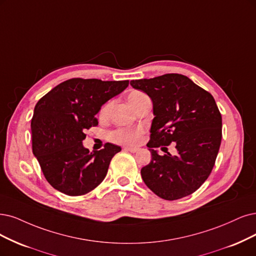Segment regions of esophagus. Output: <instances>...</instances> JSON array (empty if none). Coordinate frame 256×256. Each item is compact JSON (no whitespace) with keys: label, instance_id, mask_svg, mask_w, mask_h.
I'll return each instance as SVG.
<instances>
[{"label":"esophagus","instance_id":"esophagus-1","mask_svg":"<svg viewBox=\"0 0 256 256\" xmlns=\"http://www.w3.org/2000/svg\"><path fill=\"white\" fill-rule=\"evenodd\" d=\"M124 150H128V152H130V153H136L138 150L137 148H133V146H124Z\"/></svg>","mask_w":256,"mask_h":256}]
</instances>
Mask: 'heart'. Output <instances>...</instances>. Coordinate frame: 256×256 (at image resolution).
I'll return each mask as SVG.
<instances>
[{
    "label": "heart",
    "instance_id": "heart-1",
    "mask_svg": "<svg viewBox=\"0 0 256 256\" xmlns=\"http://www.w3.org/2000/svg\"><path fill=\"white\" fill-rule=\"evenodd\" d=\"M146 94H144L142 92H138L134 90L128 96V101L130 103V106L133 108L137 102L141 99L146 97ZM110 103L104 104L102 108L100 110L99 112V117L100 118H106L110 110ZM141 134H142V130L140 128H117L110 134V139L112 141V142L118 144H126V146H134L137 144L140 140Z\"/></svg>",
    "mask_w": 256,
    "mask_h": 256
}]
</instances>
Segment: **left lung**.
Segmentation results:
<instances>
[{
	"mask_svg": "<svg viewBox=\"0 0 256 256\" xmlns=\"http://www.w3.org/2000/svg\"><path fill=\"white\" fill-rule=\"evenodd\" d=\"M130 85L153 102L146 144L152 160L141 168L144 184L166 200L192 194L209 177L222 142V115L213 96L179 74L132 80ZM172 142L178 154L160 156L156 148L163 150Z\"/></svg>",
	"mask_w": 256,
	"mask_h": 256,
	"instance_id": "left-lung-1",
	"label": "left lung"
}]
</instances>
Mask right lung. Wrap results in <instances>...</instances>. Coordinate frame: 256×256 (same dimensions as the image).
<instances>
[{
    "instance_id": "obj_1",
    "label": "right lung",
    "mask_w": 256,
    "mask_h": 256,
    "mask_svg": "<svg viewBox=\"0 0 256 256\" xmlns=\"http://www.w3.org/2000/svg\"><path fill=\"white\" fill-rule=\"evenodd\" d=\"M128 81L74 78L56 85L34 106L32 119V153L46 180L70 196L86 194L106 178L119 146L100 150L84 148L85 130L96 126L103 104L122 92Z\"/></svg>"
}]
</instances>
